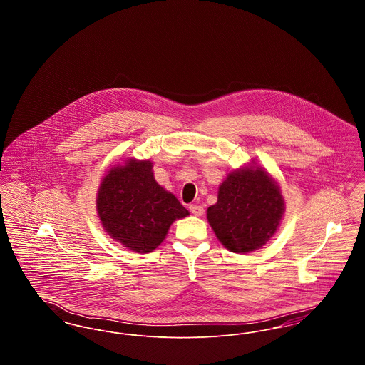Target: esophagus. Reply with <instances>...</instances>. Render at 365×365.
<instances>
[{"label":"esophagus","mask_w":365,"mask_h":365,"mask_svg":"<svg viewBox=\"0 0 365 365\" xmlns=\"http://www.w3.org/2000/svg\"><path fill=\"white\" fill-rule=\"evenodd\" d=\"M189 209H190L191 213L195 215V216H201L204 213V208L201 205H197V204H192L189 207Z\"/></svg>","instance_id":"1"}]
</instances>
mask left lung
<instances>
[{
    "mask_svg": "<svg viewBox=\"0 0 365 365\" xmlns=\"http://www.w3.org/2000/svg\"><path fill=\"white\" fill-rule=\"evenodd\" d=\"M283 208L277 183L256 167L228 175L207 217L228 250L247 253L259 249L275 234Z\"/></svg>",
    "mask_w": 365,
    "mask_h": 365,
    "instance_id": "obj_1",
    "label": "left lung"
}]
</instances>
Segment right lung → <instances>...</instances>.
Wrapping results in <instances>:
<instances>
[{"label":"right lung","mask_w":365,"mask_h":365,"mask_svg":"<svg viewBox=\"0 0 365 365\" xmlns=\"http://www.w3.org/2000/svg\"><path fill=\"white\" fill-rule=\"evenodd\" d=\"M97 210L108 234L137 253H149L164 241L176 219L189 215L153 178L150 161H127L106 175Z\"/></svg>","instance_id":"add662e5"}]
</instances>
